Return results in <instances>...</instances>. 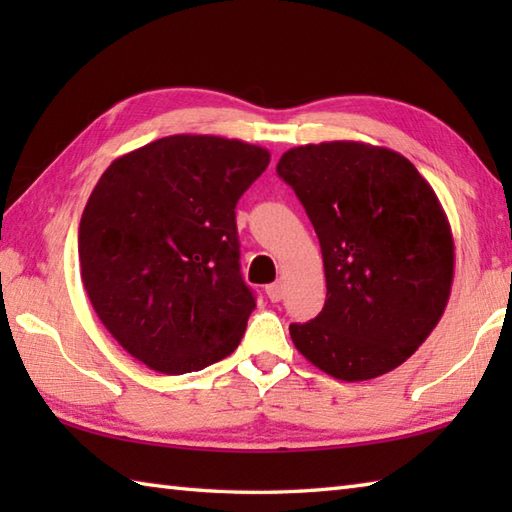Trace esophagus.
I'll return each mask as SVG.
<instances>
[{
  "mask_svg": "<svg viewBox=\"0 0 512 512\" xmlns=\"http://www.w3.org/2000/svg\"><path fill=\"white\" fill-rule=\"evenodd\" d=\"M284 292H286V288H284V284H281V281H275V284L266 286V295H268V299L273 301V303L284 299Z\"/></svg>",
  "mask_w": 512,
  "mask_h": 512,
  "instance_id": "1",
  "label": "esophagus"
}]
</instances>
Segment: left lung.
Returning a JSON list of instances; mask_svg holds the SVG:
<instances>
[{
    "label": "left lung",
    "mask_w": 512,
    "mask_h": 512,
    "mask_svg": "<svg viewBox=\"0 0 512 512\" xmlns=\"http://www.w3.org/2000/svg\"><path fill=\"white\" fill-rule=\"evenodd\" d=\"M279 178L317 231L328 299L290 336L339 380L402 365L436 328L453 284V235L438 195L398 151L354 140L288 149Z\"/></svg>",
    "instance_id": "left-lung-1"
}]
</instances>
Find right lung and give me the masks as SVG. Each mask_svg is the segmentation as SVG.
Segmentation results:
<instances>
[{
	"instance_id": "add662e5",
	"label": "right lung",
	"mask_w": 512,
	"mask_h": 512,
	"mask_svg": "<svg viewBox=\"0 0 512 512\" xmlns=\"http://www.w3.org/2000/svg\"><path fill=\"white\" fill-rule=\"evenodd\" d=\"M268 149L176 134L116 158L79 224L81 279L125 350L160 374L222 361L255 297L239 273L235 204L266 171Z\"/></svg>"
}]
</instances>
